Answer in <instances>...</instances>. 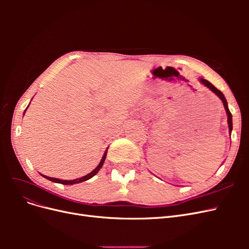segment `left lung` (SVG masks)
Returning <instances> with one entry per match:
<instances>
[{
    "mask_svg": "<svg viewBox=\"0 0 249 249\" xmlns=\"http://www.w3.org/2000/svg\"><path fill=\"white\" fill-rule=\"evenodd\" d=\"M199 81L202 83L203 85L205 86H207L210 90H212V91L219 97V99L222 101V103H223V106H224V109H225V112H227V114H228V124H229V132H230V134L231 133V130H232V122H231V113L230 112V109H229V106H228V103H227V100H225V97H224V95H223V93L220 91V90H218L214 85H212L211 84V83L209 82V81H207V80H205L203 78H200L199 79Z\"/></svg>",
    "mask_w": 249,
    "mask_h": 249,
    "instance_id": "left-lung-1",
    "label": "left lung"
}]
</instances>
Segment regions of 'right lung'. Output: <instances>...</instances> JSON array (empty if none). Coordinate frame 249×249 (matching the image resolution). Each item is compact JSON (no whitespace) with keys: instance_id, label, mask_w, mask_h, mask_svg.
<instances>
[{"instance_id":"add662e5","label":"right lung","mask_w":249,"mask_h":249,"mask_svg":"<svg viewBox=\"0 0 249 249\" xmlns=\"http://www.w3.org/2000/svg\"><path fill=\"white\" fill-rule=\"evenodd\" d=\"M107 152H108V149H106V152H105V154H104V156H103V158H102V160H101V162H100V164L97 165V166L90 172V173H88V175H86L85 177H82V178H76V179H71V180H66V179H59V178H50V177H47V176H43V175H41L43 178H48L49 180H52V182H54V183H59V184H63V185H73V184H78V183H81V182H84V180H87V179H89V178H91L92 177H94L97 172H99V170L102 168V166H103V164H104V162H105V160H106V156H107Z\"/></svg>"}]
</instances>
